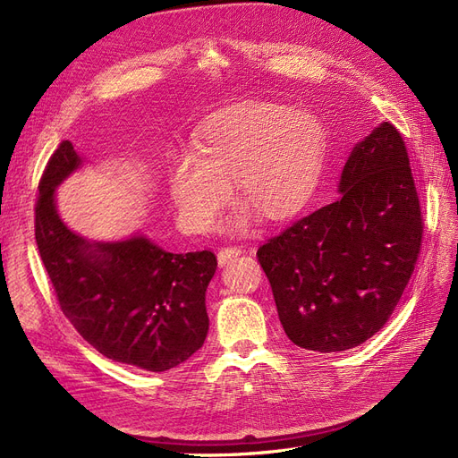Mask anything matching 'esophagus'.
<instances>
[{
	"instance_id": "esophagus-1",
	"label": "esophagus",
	"mask_w": 458,
	"mask_h": 458,
	"mask_svg": "<svg viewBox=\"0 0 458 458\" xmlns=\"http://www.w3.org/2000/svg\"><path fill=\"white\" fill-rule=\"evenodd\" d=\"M242 254V248L241 246H225V248H219L217 250V259L221 266H225L233 258H237Z\"/></svg>"
}]
</instances>
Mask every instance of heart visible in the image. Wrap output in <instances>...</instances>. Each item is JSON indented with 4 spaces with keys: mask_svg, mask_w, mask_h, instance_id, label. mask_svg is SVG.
I'll use <instances>...</instances> for the list:
<instances>
[{
    "mask_svg": "<svg viewBox=\"0 0 458 458\" xmlns=\"http://www.w3.org/2000/svg\"><path fill=\"white\" fill-rule=\"evenodd\" d=\"M325 130L313 114L275 103H242L197 137V152L175 158L170 195L182 224L204 233L217 225L231 183L267 221L294 216L321 172Z\"/></svg>",
    "mask_w": 458,
    "mask_h": 458,
    "instance_id": "obj_1",
    "label": "heart"
}]
</instances>
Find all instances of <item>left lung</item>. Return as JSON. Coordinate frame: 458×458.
<instances>
[{
	"label": "left lung",
	"mask_w": 458,
	"mask_h": 458,
	"mask_svg": "<svg viewBox=\"0 0 458 458\" xmlns=\"http://www.w3.org/2000/svg\"><path fill=\"white\" fill-rule=\"evenodd\" d=\"M340 192L256 254L286 336L321 353L352 350L386 325L424 233L409 152L390 122L353 148Z\"/></svg>",
	"instance_id": "1"
}]
</instances>
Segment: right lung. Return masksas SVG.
I'll return each mask as SVG.
<instances>
[{
  "mask_svg": "<svg viewBox=\"0 0 458 458\" xmlns=\"http://www.w3.org/2000/svg\"><path fill=\"white\" fill-rule=\"evenodd\" d=\"M80 165L71 141L53 152L38 185L36 244L63 313L88 344L118 363L162 372L199 352L208 335L210 250L172 254L148 239L88 242L68 229L53 192Z\"/></svg>",
  "mask_w": 458,
  "mask_h": 458,
  "instance_id": "right-lung-1",
  "label": "right lung"
}]
</instances>
